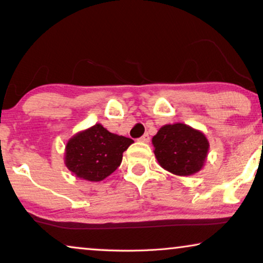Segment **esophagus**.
<instances>
[{
    "mask_svg": "<svg viewBox=\"0 0 263 263\" xmlns=\"http://www.w3.org/2000/svg\"><path fill=\"white\" fill-rule=\"evenodd\" d=\"M139 140H140V141H141V142H145V143L149 142V135H148V134H145L143 136H141V138H140Z\"/></svg>",
    "mask_w": 263,
    "mask_h": 263,
    "instance_id": "esophagus-1",
    "label": "esophagus"
}]
</instances>
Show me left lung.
I'll use <instances>...</instances> for the list:
<instances>
[{"mask_svg":"<svg viewBox=\"0 0 263 263\" xmlns=\"http://www.w3.org/2000/svg\"><path fill=\"white\" fill-rule=\"evenodd\" d=\"M154 156L165 170L190 176L202 170L210 142L201 130L184 123L163 125L153 136Z\"/></svg>","mask_w":263,"mask_h":263,"instance_id":"1","label":"left lung"}]
</instances>
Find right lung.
<instances>
[{"instance_id":"obj_1","label":"right lung","mask_w":263,"mask_h":263,"mask_svg":"<svg viewBox=\"0 0 263 263\" xmlns=\"http://www.w3.org/2000/svg\"><path fill=\"white\" fill-rule=\"evenodd\" d=\"M133 142L97 123L68 140L64 164L78 178L100 182L120 166L123 152Z\"/></svg>"}]
</instances>
